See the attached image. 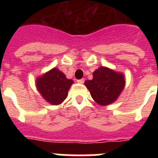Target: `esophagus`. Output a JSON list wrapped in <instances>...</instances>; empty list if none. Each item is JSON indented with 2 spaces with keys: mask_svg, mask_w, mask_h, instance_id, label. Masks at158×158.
<instances>
[{
  "mask_svg": "<svg viewBox=\"0 0 158 158\" xmlns=\"http://www.w3.org/2000/svg\"><path fill=\"white\" fill-rule=\"evenodd\" d=\"M77 81L78 82V83H81V84H83L84 82H85V79L84 78H81V79H79V80H77Z\"/></svg>",
  "mask_w": 158,
  "mask_h": 158,
  "instance_id": "esophagus-1",
  "label": "esophagus"
}]
</instances>
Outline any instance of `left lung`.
<instances>
[{
    "label": "left lung",
    "instance_id": "obj_1",
    "mask_svg": "<svg viewBox=\"0 0 158 158\" xmlns=\"http://www.w3.org/2000/svg\"><path fill=\"white\" fill-rule=\"evenodd\" d=\"M85 85L93 100L104 106L118 98L125 86V79L119 73L102 66L93 72V79L85 81Z\"/></svg>",
    "mask_w": 158,
    "mask_h": 158
}]
</instances>
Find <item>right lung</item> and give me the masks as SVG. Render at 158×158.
Returning a JSON list of instances; mask_svg holds the SVG:
<instances>
[{"label":"right lung","mask_w":158,"mask_h":158,"mask_svg":"<svg viewBox=\"0 0 158 158\" xmlns=\"http://www.w3.org/2000/svg\"><path fill=\"white\" fill-rule=\"evenodd\" d=\"M72 80L65 77L63 73L54 68L36 80V87L43 97L50 104L58 105L67 97Z\"/></svg>","instance_id":"obj_1"}]
</instances>
